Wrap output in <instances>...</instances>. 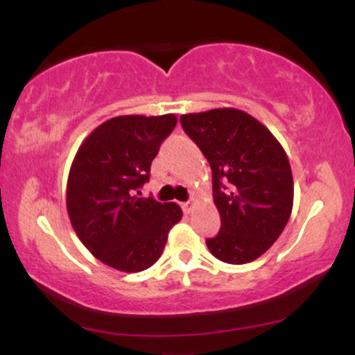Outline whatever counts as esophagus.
Here are the masks:
<instances>
[{"label":"esophagus","instance_id":"1","mask_svg":"<svg viewBox=\"0 0 355 355\" xmlns=\"http://www.w3.org/2000/svg\"><path fill=\"white\" fill-rule=\"evenodd\" d=\"M193 205H195V200H190V202L182 203L183 211H185V214H191V210H193Z\"/></svg>","mask_w":355,"mask_h":355}]
</instances>
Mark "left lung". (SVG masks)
Wrapping results in <instances>:
<instances>
[{
    "instance_id": "left-lung-1",
    "label": "left lung",
    "mask_w": 355,
    "mask_h": 355,
    "mask_svg": "<svg viewBox=\"0 0 355 355\" xmlns=\"http://www.w3.org/2000/svg\"><path fill=\"white\" fill-rule=\"evenodd\" d=\"M183 130L209 160L222 227L207 239L227 263L259 259L280 237L294 205V178L282 145L266 125L237 108L180 116Z\"/></svg>"
}]
</instances>
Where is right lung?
I'll list each match as a JSON object with an SVG mask.
<instances>
[{
	"label": "right lung",
	"mask_w": 355,
	"mask_h": 355,
	"mask_svg": "<svg viewBox=\"0 0 355 355\" xmlns=\"http://www.w3.org/2000/svg\"><path fill=\"white\" fill-rule=\"evenodd\" d=\"M177 125L173 113L121 115L96 126L80 145L68 173V217L85 247L121 272L152 267L168 232L182 220L177 203L138 197L162 141Z\"/></svg>",
	"instance_id": "obj_1"
}]
</instances>
